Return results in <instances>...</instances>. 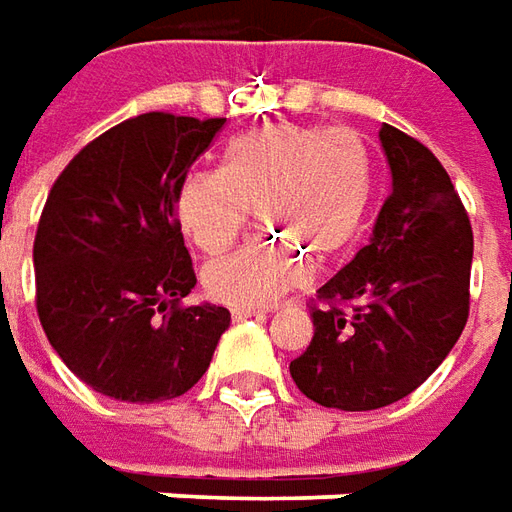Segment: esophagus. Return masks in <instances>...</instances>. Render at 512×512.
<instances>
[{
	"label": "esophagus",
	"mask_w": 512,
	"mask_h": 512,
	"mask_svg": "<svg viewBox=\"0 0 512 512\" xmlns=\"http://www.w3.org/2000/svg\"><path fill=\"white\" fill-rule=\"evenodd\" d=\"M264 312L262 309H245V306H234V309H231V317H234V320H248V317H262Z\"/></svg>",
	"instance_id": "esophagus-1"
}]
</instances>
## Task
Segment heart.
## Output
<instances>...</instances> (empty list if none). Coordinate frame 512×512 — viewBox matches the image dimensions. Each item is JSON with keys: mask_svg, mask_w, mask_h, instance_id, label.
Listing matches in <instances>:
<instances>
[{"mask_svg": "<svg viewBox=\"0 0 512 512\" xmlns=\"http://www.w3.org/2000/svg\"><path fill=\"white\" fill-rule=\"evenodd\" d=\"M373 197V158L351 128L270 122L236 136L217 169H192L178 186L183 234L209 256L234 245L259 209L264 239L203 270L209 298L267 306L309 278V256L334 259L362 228Z\"/></svg>", "mask_w": 512, "mask_h": 512, "instance_id": "obj_1", "label": "heart"}]
</instances>
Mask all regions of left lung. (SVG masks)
<instances>
[{"instance_id":"left-lung-1","label":"left lung","mask_w":512,"mask_h":512,"mask_svg":"<svg viewBox=\"0 0 512 512\" xmlns=\"http://www.w3.org/2000/svg\"><path fill=\"white\" fill-rule=\"evenodd\" d=\"M393 192L359 250L309 303L315 337L292 382L320 407L365 412L410 396L460 340L471 303L474 234L435 153L379 130Z\"/></svg>"}]
</instances>
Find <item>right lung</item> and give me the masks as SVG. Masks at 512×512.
<instances>
[{
  "label": "right lung",
  "instance_id": "add662e5",
  "mask_svg": "<svg viewBox=\"0 0 512 512\" xmlns=\"http://www.w3.org/2000/svg\"><path fill=\"white\" fill-rule=\"evenodd\" d=\"M222 125L133 116L88 142L49 189L33 242L35 309L66 368L102 396H183L231 323L222 306H183L197 278L175 211Z\"/></svg>",
  "mask_w": 512,
  "mask_h": 512
}]
</instances>
